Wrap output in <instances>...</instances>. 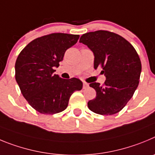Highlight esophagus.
Masks as SVG:
<instances>
[{"instance_id": "34e87169", "label": "esophagus", "mask_w": 155, "mask_h": 155, "mask_svg": "<svg viewBox=\"0 0 155 155\" xmlns=\"http://www.w3.org/2000/svg\"><path fill=\"white\" fill-rule=\"evenodd\" d=\"M88 86H89V84L85 83V82H83V89H86V88H87Z\"/></svg>"}]
</instances>
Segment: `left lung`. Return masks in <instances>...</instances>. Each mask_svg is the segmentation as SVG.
Returning a JSON list of instances; mask_svg holds the SVG:
<instances>
[{
	"label": "left lung",
	"instance_id": "obj_1",
	"mask_svg": "<svg viewBox=\"0 0 155 155\" xmlns=\"http://www.w3.org/2000/svg\"><path fill=\"white\" fill-rule=\"evenodd\" d=\"M79 42L93 51L94 69L101 67L106 77L104 85L90 84L97 96L88 102V107L101 115L117 114L131 99L138 86L141 63L136 50L125 38L107 31L86 33Z\"/></svg>",
	"mask_w": 155,
	"mask_h": 155
}]
</instances>
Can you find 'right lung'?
Here are the masks:
<instances>
[{
  "label": "right lung",
  "instance_id": "1",
  "mask_svg": "<svg viewBox=\"0 0 155 155\" xmlns=\"http://www.w3.org/2000/svg\"><path fill=\"white\" fill-rule=\"evenodd\" d=\"M79 35L53 33L31 41L18 56L15 79L28 104L38 112L54 114L66 109L71 95L81 90L77 78L63 79L54 74L65 51L77 42Z\"/></svg>",
  "mask_w": 155,
  "mask_h": 155
}]
</instances>
